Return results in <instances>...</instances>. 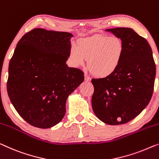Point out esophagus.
Returning <instances> with one entry per match:
<instances>
[{"instance_id": "esophagus-1", "label": "esophagus", "mask_w": 159, "mask_h": 159, "mask_svg": "<svg viewBox=\"0 0 159 159\" xmlns=\"http://www.w3.org/2000/svg\"><path fill=\"white\" fill-rule=\"evenodd\" d=\"M85 80H86V81H90V80H91V79L87 74H85Z\"/></svg>"}]
</instances>
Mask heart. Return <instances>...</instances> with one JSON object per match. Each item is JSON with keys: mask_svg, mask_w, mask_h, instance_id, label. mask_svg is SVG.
Returning <instances> with one entry per match:
<instances>
[{"mask_svg": "<svg viewBox=\"0 0 159 159\" xmlns=\"http://www.w3.org/2000/svg\"><path fill=\"white\" fill-rule=\"evenodd\" d=\"M124 50L120 38L96 35L80 39L78 45H73L70 59L74 66H81L86 58L90 71L98 77H106L117 68Z\"/></svg>", "mask_w": 159, "mask_h": 159, "instance_id": "heart-1", "label": "heart"}]
</instances>
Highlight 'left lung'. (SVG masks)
<instances>
[{
    "label": "left lung",
    "instance_id": "1",
    "mask_svg": "<svg viewBox=\"0 0 159 159\" xmlns=\"http://www.w3.org/2000/svg\"><path fill=\"white\" fill-rule=\"evenodd\" d=\"M120 38L124 50L119 65L103 79H93L92 108L109 125L128 123L140 114L152 96L156 65L148 41L129 28L106 29Z\"/></svg>",
    "mask_w": 159,
    "mask_h": 159
}]
</instances>
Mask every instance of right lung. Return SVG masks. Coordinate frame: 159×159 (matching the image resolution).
I'll list each match as a JSON object with an SVG mask.
<instances>
[{
    "instance_id": "obj_1",
    "label": "right lung",
    "mask_w": 159,
    "mask_h": 159,
    "mask_svg": "<svg viewBox=\"0 0 159 159\" xmlns=\"http://www.w3.org/2000/svg\"><path fill=\"white\" fill-rule=\"evenodd\" d=\"M73 34L35 28L21 38L9 63L7 91L18 114L40 129L64 117L68 97L84 80L68 67Z\"/></svg>"
}]
</instances>
